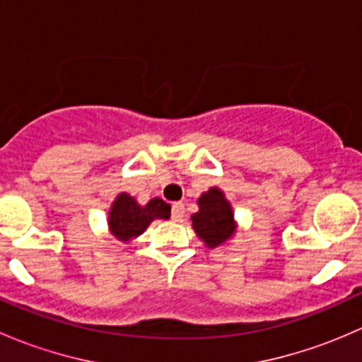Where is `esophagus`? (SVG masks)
Here are the masks:
<instances>
[{"mask_svg":"<svg viewBox=\"0 0 362 362\" xmlns=\"http://www.w3.org/2000/svg\"><path fill=\"white\" fill-rule=\"evenodd\" d=\"M184 214H185L184 204L173 203V206H171V218H173L175 222H180L182 218H184Z\"/></svg>","mask_w":362,"mask_h":362,"instance_id":"obj_1","label":"esophagus"}]
</instances>
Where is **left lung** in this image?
Masks as SVG:
<instances>
[{"mask_svg": "<svg viewBox=\"0 0 362 362\" xmlns=\"http://www.w3.org/2000/svg\"><path fill=\"white\" fill-rule=\"evenodd\" d=\"M199 211L191 217L196 235L203 240L204 245L215 249L228 242L236 231L235 214L231 203L226 199L224 192L218 187L208 189L198 199Z\"/></svg>", "mask_w": 362, "mask_h": 362, "instance_id": "1", "label": "left lung"}]
</instances>
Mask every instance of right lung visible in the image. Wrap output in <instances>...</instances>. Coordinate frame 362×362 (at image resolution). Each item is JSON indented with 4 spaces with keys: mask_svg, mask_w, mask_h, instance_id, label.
I'll list each match as a JSON object with an SVG mask.
<instances>
[{
    "mask_svg": "<svg viewBox=\"0 0 362 362\" xmlns=\"http://www.w3.org/2000/svg\"><path fill=\"white\" fill-rule=\"evenodd\" d=\"M171 206L160 198L151 199L145 206L136 203L127 192H120L108 211V229L120 242L140 236L156 218H170Z\"/></svg>",
    "mask_w": 362,
    "mask_h": 362,
    "instance_id": "right-lung-1",
    "label": "right lung"
}]
</instances>
